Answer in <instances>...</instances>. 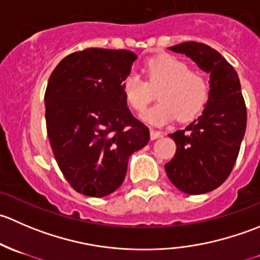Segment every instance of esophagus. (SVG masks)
I'll use <instances>...</instances> for the list:
<instances>
[{"mask_svg":"<svg viewBox=\"0 0 260 260\" xmlns=\"http://www.w3.org/2000/svg\"><path fill=\"white\" fill-rule=\"evenodd\" d=\"M149 136H151V140H157V138H161L164 136V133L156 129H151L149 131Z\"/></svg>","mask_w":260,"mask_h":260,"instance_id":"obj_1","label":"esophagus"}]
</instances>
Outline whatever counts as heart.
<instances>
[{
    "label": "heart",
    "mask_w": 260,
    "mask_h": 260,
    "mask_svg": "<svg viewBox=\"0 0 260 260\" xmlns=\"http://www.w3.org/2000/svg\"><path fill=\"white\" fill-rule=\"evenodd\" d=\"M148 84L138 73L132 72L124 78L122 91L125 102L137 112L145 111L152 99L151 89L157 93L158 104L141 115L151 125L167 124L179 115L180 120H190L200 113L209 98V83L201 73L190 70L182 60L171 55L151 59L146 65Z\"/></svg>",
    "instance_id": "b5f03b06"
}]
</instances>
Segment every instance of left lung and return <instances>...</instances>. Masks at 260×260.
<instances>
[{
  "instance_id": "obj_1",
  "label": "left lung",
  "mask_w": 260,
  "mask_h": 260,
  "mask_svg": "<svg viewBox=\"0 0 260 260\" xmlns=\"http://www.w3.org/2000/svg\"><path fill=\"white\" fill-rule=\"evenodd\" d=\"M169 49L185 54L208 73L210 90L200 117L169 135L177 148L165 170L182 192H210L232 172L245 133L246 108L239 77L220 52L205 44L187 41Z\"/></svg>"
}]
</instances>
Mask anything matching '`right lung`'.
Here are the masks:
<instances>
[{"label": "right lung", "mask_w": 260, "mask_h": 260, "mask_svg": "<svg viewBox=\"0 0 260 260\" xmlns=\"http://www.w3.org/2000/svg\"><path fill=\"white\" fill-rule=\"evenodd\" d=\"M137 55L128 50L86 49L68 55L50 75L46 129L55 159L70 185L103 198L124 181L128 159L149 141L122 91Z\"/></svg>", "instance_id": "obj_1"}]
</instances>
